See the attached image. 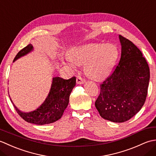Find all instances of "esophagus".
Here are the masks:
<instances>
[{
    "label": "esophagus",
    "instance_id": "esophagus-1",
    "mask_svg": "<svg viewBox=\"0 0 156 156\" xmlns=\"http://www.w3.org/2000/svg\"><path fill=\"white\" fill-rule=\"evenodd\" d=\"M76 83L78 84H81L85 83V80L82 78L80 76H78L77 78H76Z\"/></svg>",
    "mask_w": 156,
    "mask_h": 156
}]
</instances>
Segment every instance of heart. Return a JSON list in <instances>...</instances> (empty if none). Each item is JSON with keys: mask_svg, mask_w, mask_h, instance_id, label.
I'll list each match as a JSON object with an SVG mask.
<instances>
[{"mask_svg": "<svg viewBox=\"0 0 156 156\" xmlns=\"http://www.w3.org/2000/svg\"><path fill=\"white\" fill-rule=\"evenodd\" d=\"M118 57V49L111 44H90L69 51V58L62 62L72 69L84 66L85 74L96 80L110 74Z\"/></svg>", "mask_w": 156, "mask_h": 156, "instance_id": "obj_1", "label": "heart"}]
</instances>
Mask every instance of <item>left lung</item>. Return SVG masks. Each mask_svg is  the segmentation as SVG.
I'll return each mask as SVG.
<instances>
[{
  "instance_id": "1",
  "label": "left lung",
  "mask_w": 156,
  "mask_h": 156,
  "mask_svg": "<svg viewBox=\"0 0 156 156\" xmlns=\"http://www.w3.org/2000/svg\"><path fill=\"white\" fill-rule=\"evenodd\" d=\"M121 59L117 68L100 85L95 107L101 117L114 122L129 120L143 107L147 94L150 68L141 51L131 41L119 35Z\"/></svg>"
}]
</instances>
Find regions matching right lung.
Instances as JSON below:
<instances>
[{
  "instance_id": "1",
  "label": "right lung",
  "mask_w": 156,
  "mask_h": 156,
  "mask_svg": "<svg viewBox=\"0 0 156 156\" xmlns=\"http://www.w3.org/2000/svg\"><path fill=\"white\" fill-rule=\"evenodd\" d=\"M34 50V46L31 44H29L16 54L13 62ZM76 82L75 77L68 80H64L59 77H53L48 97L37 108L30 112L20 111L13 103L11 98H10L18 114L25 121L38 125L50 124L62 117L68 105L69 95L76 86Z\"/></svg>"
}]
</instances>
